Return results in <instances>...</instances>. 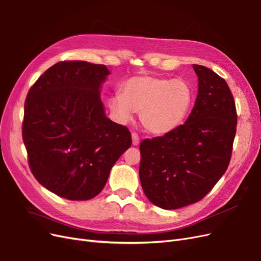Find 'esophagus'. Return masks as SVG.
<instances>
[{"label":"esophagus","mask_w":261,"mask_h":261,"mask_svg":"<svg viewBox=\"0 0 261 261\" xmlns=\"http://www.w3.org/2000/svg\"><path fill=\"white\" fill-rule=\"evenodd\" d=\"M132 140H133V145L134 146H138L139 145V136L136 133L132 134Z\"/></svg>","instance_id":"esophagus-1"}]
</instances>
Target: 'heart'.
<instances>
[{
    "label": "heart",
    "instance_id": "obj_1",
    "mask_svg": "<svg viewBox=\"0 0 261 261\" xmlns=\"http://www.w3.org/2000/svg\"><path fill=\"white\" fill-rule=\"evenodd\" d=\"M192 102L193 92L187 81L143 74L125 81L121 95L112 96L108 105L119 123L132 121L134 113L139 112L148 133L165 135L180 126Z\"/></svg>",
    "mask_w": 261,
    "mask_h": 261
}]
</instances>
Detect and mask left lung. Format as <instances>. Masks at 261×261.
<instances>
[{
    "mask_svg": "<svg viewBox=\"0 0 261 261\" xmlns=\"http://www.w3.org/2000/svg\"><path fill=\"white\" fill-rule=\"evenodd\" d=\"M192 67L199 87L186 123L140 143L141 187L163 210L202 200L227 170L236 137V103L227 82L204 66Z\"/></svg>",
    "mask_w": 261,
    "mask_h": 261,
    "instance_id": "8db88e82",
    "label": "left lung"
}]
</instances>
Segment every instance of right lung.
<instances>
[{"mask_svg": "<svg viewBox=\"0 0 261 261\" xmlns=\"http://www.w3.org/2000/svg\"><path fill=\"white\" fill-rule=\"evenodd\" d=\"M110 71L87 61L57 62L30 88L22 138L37 180L71 201L91 200L132 146L129 130L107 118L101 85Z\"/></svg>", "mask_w": 261, "mask_h": 261, "instance_id": "1", "label": "right lung"}]
</instances>
